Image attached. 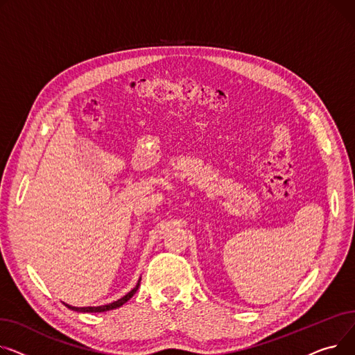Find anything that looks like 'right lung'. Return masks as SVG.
Instances as JSON below:
<instances>
[{
  "mask_svg": "<svg viewBox=\"0 0 355 355\" xmlns=\"http://www.w3.org/2000/svg\"><path fill=\"white\" fill-rule=\"evenodd\" d=\"M141 279V278H140ZM140 279L137 281V284H136V286L130 291V293H128L124 297H121L120 300H117V301H114V302H112V304H107V305H100V306H71V305H69V304H64L67 308H70V309H73V311H77V312H104V311H110V309H114V308H119V306H121L123 304H126L135 294H136V291L139 289V286H140Z\"/></svg>",
  "mask_w": 355,
  "mask_h": 355,
  "instance_id": "obj_1",
  "label": "right lung"
}]
</instances>
